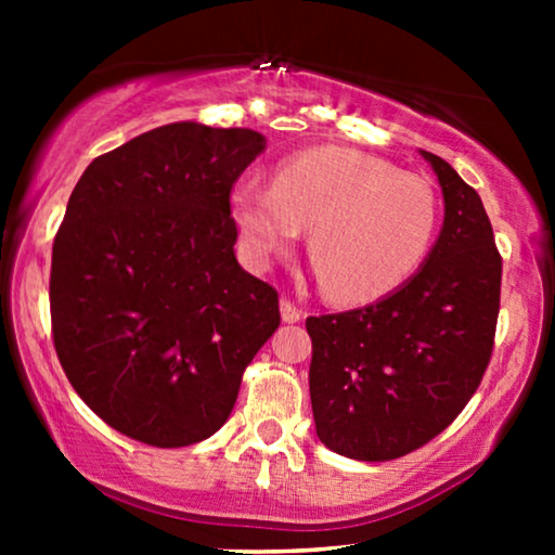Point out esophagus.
Returning a JSON list of instances; mask_svg holds the SVG:
<instances>
[{"label":"esophagus","mask_w":555,"mask_h":555,"mask_svg":"<svg viewBox=\"0 0 555 555\" xmlns=\"http://www.w3.org/2000/svg\"><path fill=\"white\" fill-rule=\"evenodd\" d=\"M280 315H283L285 323H298L302 318V310L291 298H283L280 300Z\"/></svg>","instance_id":"1"}]
</instances>
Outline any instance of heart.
<instances>
[{
	"instance_id": "b5f03b06",
	"label": "heart",
	"mask_w": 555,
	"mask_h": 555,
	"mask_svg": "<svg viewBox=\"0 0 555 555\" xmlns=\"http://www.w3.org/2000/svg\"><path fill=\"white\" fill-rule=\"evenodd\" d=\"M230 207L257 268L310 230L321 285L338 302H371L404 285L427 260L439 227V199L427 179L346 146L285 158L272 189L242 181Z\"/></svg>"
}]
</instances>
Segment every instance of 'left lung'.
I'll return each mask as SVG.
<instances>
[{
	"mask_svg": "<svg viewBox=\"0 0 555 555\" xmlns=\"http://www.w3.org/2000/svg\"><path fill=\"white\" fill-rule=\"evenodd\" d=\"M422 156L444 196L427 260L386 298L306 321L318 439L361 462L404 457L450 427L495 344L503 260L482 199L444 158Z\"/></svg>",
	"mask_w": 555,
	"mask_h": 555,
	"instance_id": "obj_1",
	"label": "left lung"
}]
</instances>
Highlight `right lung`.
<instances>
[{"mask_svg": "<svg viewBox=\"0 0 555 555\" xmlns=\"http://www.w3.org/2000/svg\"><path fill=\"white\" fill-rule=\"evenodd\" d=\"M249 128L158 126L82 171L52 245V340L78 397L120 435L186 447L230 416L280 325L275 287L240 268L232 184Z\"/></svg>", "mask_w": 555, "mask_h": 555, "instance_id": "1", "label": "right lung"}]
</instances>
